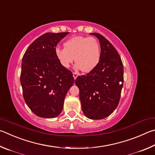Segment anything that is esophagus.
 <instances>
[{
    "label": "esophagus",
    "mask_w": 155,
    "mask_h": 155,
    "mask_svg": "<svg viewBox=\"0 0 155 155\" xmlns=\"http://www.w3.org/2000/svg\"><path fill=\"white\" fill-rule=\"evenodd\" d=\"M73 78H74V80H75L76 78H78V73H73Z\"/></svg>",
    "instance_id": "obj_1"
}]
</instances>
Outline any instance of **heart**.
<instances>
[{
    "label": "heart",
    "mask_w": 155,
    "mask_h": 155,
    "mask_svg": "<svg viewBox=\"0 0 155 155\" xmlns=\"http://www.w3.org/2000/svg\"><path fill=\"white\" fill-rule=\"evenodd\" d=\"M64 49L57 48L56 56L64 68H69L75 58V69L88 73L100 61V45L95 38L76 36L64 43Z\"/></svg>",
    "instance_id": "obj_1"
}]
</instances>
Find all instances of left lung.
<instances>
[{
	"label": "left lung",
	"mask_w": 155,
	"mask_h": 155,
	"mask_svg": "<svg viewBox=\"0 0 155 155\" xmlns=\"http://www.w3.org/2000/svg\"><path fill=\"white\" fill-rule=\"evenodd\" d=\"M99 41L101 56L98 64L75 83L80 90L83 113L92 120L109 116L117 107L124 82V70L118 51L109 41L99 33H90Z\"/></svg>",
	"instance_id": "left-lung-1"
}]
</instances>
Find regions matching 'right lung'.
I'll return each instance as SVG.
<instances>
[{
    "label": "right lung",
    "instance_id": "add662e5",
    "mask_svg": "<svg viewBox=\"0 0 155 155\" xmlns=\"http://www.w3.org/2000/svg\"><path fill=\"white\" fill-rule=\"evenodd\" d=\"M68 34H43L31 43L23 56L20 82L24 99L39 117H57L74 83L71 71L62 67L56 56L57 44Z\"/></svg>",
    "mask_w": 155,
    "mask_h": 155
}]
</instances>
